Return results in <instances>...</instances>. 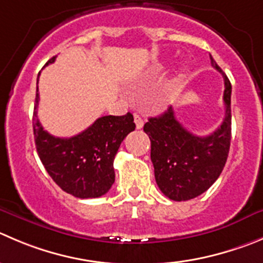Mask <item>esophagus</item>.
Segmentation results:
<instances>
[{"label":"esophagus","mask_w":263,"mask_h":263,"mask_svg":"<svg viewBox=\"0 0 263 263\" xmlns=\"http://www.w3.org/2000/svg\"><path fill=\"white\" fill-rule=\"evenodd\" d=\"M134 122H136V126H137V129H142V127H143V125H144V120L142 119L141 116H139V115H134Z\"/></svg>","instance_id":"1"}]
</instances>
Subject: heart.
Masks as SVG:
<instances>
[{"label":"heart","instance_id":"obj_1","mask_svg":"<svg viewBox=\"0 0 263 263\" xmlns=\"http://www.w3.org/2000/svg\"><path fill=\"white\" fill-rule=\"evenodd\" d=\"M184 76H186V69H183V71H182L181 73H179V76H178V84H179V82H181V81H183Z\"/></svg>","mask_w":263,"mask_h":263}]
</instances>
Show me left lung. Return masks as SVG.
Returning <instances> with one entry per match:
<instances>
[{
    "label": "left lung",
    "instance_id": "obj_1",
    "mask_svg": "<svg viewBox=\"0 0 263 263\" xmlns=\"http://www.w3.org/2000/svg\"><path fill=\"white\" fill-rule=\"evenodd\" d=\"M213 68L221 72L211 55ZM224 119L211 136L197 137L184 129L174 116L173 107L149 117L144 133L151 141L155 179L162 194L174 201H186L205 192L219 177L231 142V84L223 74Z\"/></svg>",
    "mask_w": 263,
    "mask_h": 263
}]
</instances>
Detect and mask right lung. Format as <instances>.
<instances>
[{
  "instance_id": "1",
  "label": "right lung",
  "mask_w": 263,
  "mask_h": 263,
  "mask_svg": "<svg viewBox=\"0 0 263 263\" xmlns=\"http://www.w3.org/2000/svg\"><path fill=\"white\" fill-rule=\"evenodd\" d=\"M54 58L46 63H54ZM40 76V73H39ZM39 84V80H37ZM36 91L33 134L37 154L52 181L80 199L107 194L115 182L114 160L125 137L136 129L133 115L99 117L86 130L71 138H59L44 130L37 117Z\"/></svg>"
}]
</instances>
